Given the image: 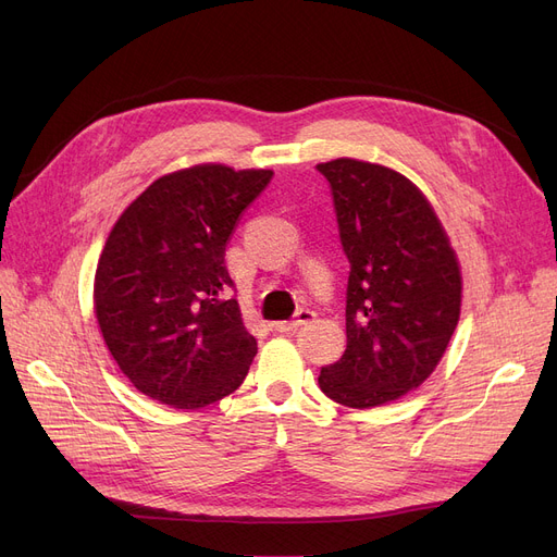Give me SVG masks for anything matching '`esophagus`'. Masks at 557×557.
<instances>
[{"label":"esophagus","mask_w":557,"mask_h":557,"mask_svg":"<svg viewBox=\"0 0 557 557\" xmlns=\"http://www.w3.org/2000/svg\"><path fill=\"white\" fill-rule=\"evenodd\" d=\"M313 315H315V313H313L311 309H300V311L294 315V320H284V323H277V325H275V330H277V332H282V334L296 332L298 327H302V325L311 323Z\"/></svg>","instance_id":"34e87169"}]
</instances>
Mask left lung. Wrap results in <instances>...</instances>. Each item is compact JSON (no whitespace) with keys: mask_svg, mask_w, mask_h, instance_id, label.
<instances>
[{"mask_svg":"<svg viewBox=\"0 0 557 557\" xmlns=\"http://www.w3.org/2000/svg\"><path fill=\"white\" fill-rule=\"evenodd\" d=\"M325 175L349 261L343 357L318 384L349 408H372L422 386L460 318L462 277L447 232L406 175L338 158Z\"/></svg>","mask_w":557,"mask_h":557,"instance_id":"8db88e82","label":"left lung"}]
</instances>
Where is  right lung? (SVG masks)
Listing matches in <instances>:
<instances>
[{"label": "right lung", "mask_w": 557, "mask_h": 557, "mask_svg": "<svg viewBox=\"0 0 557 557\" xmlns=\"http://www.w3.org/2000/svg\"><path fill=\"white\" fill-rule=\"evenodd\" d=\"M271 169L196 164L162 175L116 219L97 263L95 313L146 397L202 408L237 391L257 355L225 269L242 212Z\"/></svg>", "instance_id": "obj_1"}]
</instances>
